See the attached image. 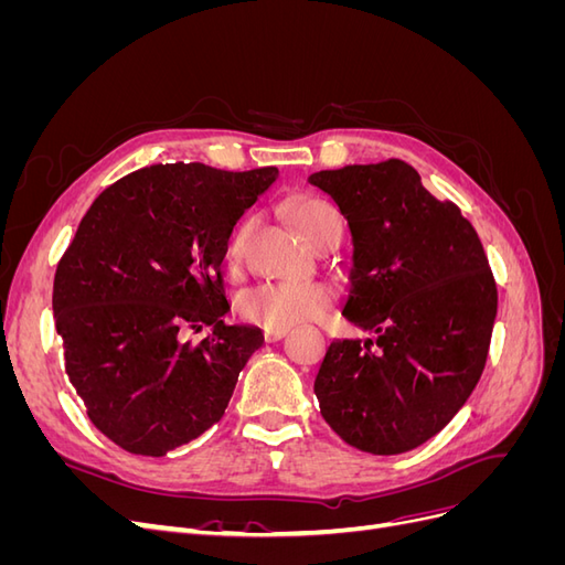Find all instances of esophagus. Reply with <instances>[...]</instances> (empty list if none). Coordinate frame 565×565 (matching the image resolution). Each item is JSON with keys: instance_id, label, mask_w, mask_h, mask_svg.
<instances>
[{"instance_id": "1", "label": "esophagus", "mask_w": 565, "mask_h": 565, "mask_svg": "<svg viewBox=\"0 0 565 565\" xmlns=\"http://www.w3.org/2000/svg\"><path fill=\"white\" fill-rule=\"evenodd\" d=\"M287 334H289V328H266L264 330V339L266 341H278V339H282Z\"/></svg>"}]
</instances>
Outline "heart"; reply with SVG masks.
<instances>
[{
	"label": "heart",
	"mask_w": 565,
	"mask_h": 565,
	"mask_svg": "<svg viewBox=\"0 0 565 565\" xmlns=\"http://www.w3.org/2000/svg\"><path fill=\"white\" fill-rule=\"evenodd\" d=\"M287 214L295 221L306 241L318 245L332 226L341 224L339 212L330 202L316 195H297L287 202ZM252 221H243L226 245V262L237 264L249 235ZM334 297V289L324 282H262L241 297V316L264 328H289L320 316Z\"/></svg>",
	"instance_id": "1"
}]
</instances>
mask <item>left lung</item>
I'll use <instances>...</instances> for the list:
<instances>
[{
    "mask_svg": "<svg viewBox=\"0 0 565 565\" xmlns=\"http://www.w3.org/2000/svg\"><path fill=\"white\" fill-rule=\"evenodd\" d=\"M353 237L344 313L377 339H337L316 377L320 413L349 446L401 455L436 436L481 380L498 285L478 233L403 160L309 177Z\"/></svg>",
    "mask_w": 565,
    "mask_h": 565,
    "instance_id": "8db88e82",
    "label": "left lung"
}]
</instances>
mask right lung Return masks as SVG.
I'll return each mask as SVG.
<instances>
[{
	"mask_svg": "<svg viewBox=\"0 0 565 565\" xmlns=\"http://www.w3.org/2000/svg\"><path fill=\"white\" fill-rule=\"evenodd\" d=\"M276 167L224 172L152 164L108 185L79 221L54 278L65 372L100 434L162 457L224 417L259 328L226 324L221 262L235 221ZM213 324L198 345L183 329Z\"/></svg>",
	"mask_w": 565,
	"mask_h": 565,
	"instance_id": "right-lung-1",
	"label": "right lung"
}]
</instances>
